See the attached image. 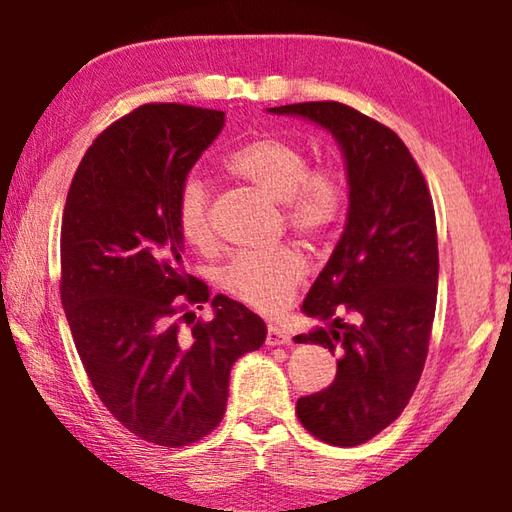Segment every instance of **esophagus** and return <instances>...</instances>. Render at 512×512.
Segmentation results:
<instances>
[{
  "mask_svg": "<svg viewBox=\"0 0 512 512\" xmlns=\"http://www.w3.org/2000/svg\"><path fill=\"white\" fill-rule=\"evenodd\" d=\"M289 343H291L289 332H284V329L280 325H275V323L268 325L266 345H289Z\"/></svg>",
  "mask_w": 512,
  "mask_h": 512,
  "instance_id": "obj_1",
  "label": "esophagus"
}]
</instances>
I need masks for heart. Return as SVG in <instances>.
<instances>
[{"label":"heart","instance_id":"obj_1","mask_svg":"<svg viewBox=\"0 0 512 512\" xmlns=\"http://www.w3.org/2000/svg\"><path fill=\"white\" fill-rule=\"evenodd\" d=\"M225 169L282 203L289 228L302 237H320L343 212L345 185L332 167L309 169L307 153L282 137H255L237 146L225 158ZM178 232L187 244L207 246L212 241L210 192L198 176L180 185L176 201ZM307 262L289 246L268 253L239 255L225 266V291L259 311L282 309L305 280Z\"/></svg>","mask_w":512,"mask_h":512}]
</instances>
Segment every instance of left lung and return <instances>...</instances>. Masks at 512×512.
Masks as SVG:
<instances>
[{
	"label": "left lung",
	"mask_w": 512,
	"mask_h": 512,
	"mask_svg": "<svg viewBox=\"0 0 512 512\" xmlns=\"http://www.w3.org/2000/svg\"><path fill=\"white\" fill-rule=\"evenodd\" d=\"M268 112L314 121L343 153L348 219L302 302L329 325L296 336L339 352V361L332 384L300 397L296 413L311 436L354 447L400 418L420 381L436 314V214L420 167L388 126L336 101ZM343 308L357 324L335 316Z\"/></svg>",
	"instance_id": "left-lung-1"
}]
</instances>
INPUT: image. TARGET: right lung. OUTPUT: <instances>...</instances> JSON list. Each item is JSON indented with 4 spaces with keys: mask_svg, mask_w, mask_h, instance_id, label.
Listing matches in <instances>:
<instances>
[{
    "mask_svg": "<svg viewBox=\"0 0 512 512\" xmlns=\"http://www.w3.org/2000/svg\"><path fill=\"white\" fill-rule=\"evenodd\" d=\"M223 124L221 110L180 103L133 110L85 151L63 212L60 300L83 368L106 409L162 447L223 420L232 363L266 339L264 320L221 293L210 323L183 334L176 320L180 302L210 300L183 268L176 201Z\"/></svg>",
    "mask_w": 512,
    "mask_h": 512,
    "instance_id": "1",
    "label": "right lung"
}]
</instances>
